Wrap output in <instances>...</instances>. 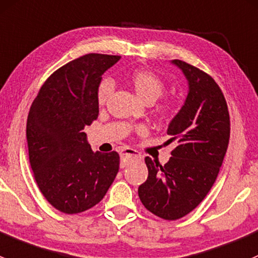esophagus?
<instances>
[{"label":"esophagus","instance_id":"1","mask_svg":"<svg viewBox=\"0 0 258 258\" xmlns=\"http://www.w3.org/2000/svg\"><path fill=\"white\" fill-rule=\"evenodd\" d=\"M139 158H140V156L138 155L137 151H135V150H133V149H129V148L124 149V150L120 153V160H121L120 165H121V168H124V166L128 165V163L130 160H132V159H139Z\"/></svg>","mask_w":258,"mask_h":258}]
</instances>
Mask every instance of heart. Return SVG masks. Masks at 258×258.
Instances as JSON below:
<instances>
[{
    "label": "heart",
    "mask_w": 258,
    "mask_h": 258,
    "mask_svg": "<svg viewBox=\"0 0 258 258\" xmlns=\"http://www.w3.org/2000/svg\"><path fill=\"white\" fill-rule=\"evenodd\" d=\"M130 83L134 87L135 92L138 93L142 99H144L147 103H153L154 100L161 97L165 90V84L163 79L155 74L154 72L148 70H138L130 74ZM115 89V83L110 77H104L100 79L99 84L97 88V102L99 105H104L113 94ZM171 110V104L170 103H164L161 104L160 111L166 114ZM138 133H144L145 128L140 126L137 129Z\"/></svg>",
    "instance_id": "1"
}]
</instances>
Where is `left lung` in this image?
<instances>
[{
	"label": "left lung",
	"mask_w": 258,
	"mask_h": 258,
	"mask_svg": "<svg viewBox=\"0 0 258 258\" xmlns=\"http://www.w3.org/2000/svg\"><path fill=\"white\" fill-rule=\"evenodd\" d=\"M188 82L185 104L168 128L176 148L165 165L145 158L148 179L138 190L145 209L160 219L177 220L192 211L211 190L226 154L230 114L211 76L180 59L172 60Z\"/></svg>",
	"instance_id": "obj_1"
}]
</instances>
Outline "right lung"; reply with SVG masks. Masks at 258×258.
<instances>
[{"label":"right lung","mask_w":258,"mask_h":258,"mask_svg":"<svg viewBox=\"0 0 258 258\" xmlns=\"http://www.w3.org/2000/svg\"><path fill=\"white\" fill-rule=\"evenodd\" d=\"M120 55L89 53L50 74L27 118L28 155L46 200L73 215L102 201L119 171L116 151L94 153L84 128L97 120V88L102 74Z\"/></svg>","instance_id":"right-lung-1"}]
</instances>
